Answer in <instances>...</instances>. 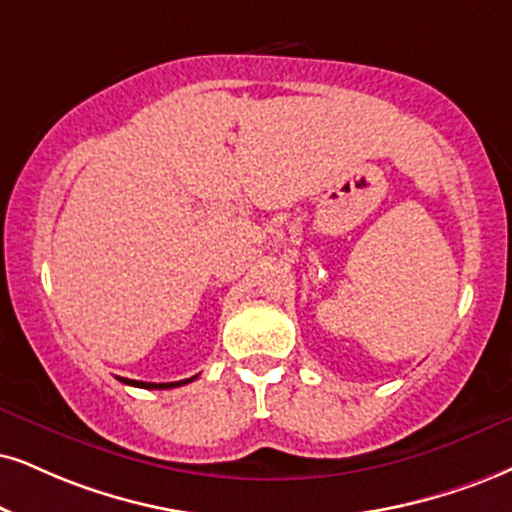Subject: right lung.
Segmentation results:
<instances>
[{
    "instance_id": "right-lung-1",
    "label": "right lung",
    "mask_w": 512,
    "mask_h": 512,
    "mask_svg": "<svg viewBox=\"0 0 512 512\" xmlns=\"http://www.w3.org/2000/svg\"><path fill=\"white\" fill-rule=\"evenodd\" d=\"M197 380V375L194 377H189V380H180V382H161V384H156V382H137V380H123L121 382H125V384H132V387H142V389H173V387H182V384H187V382H194Z\"/></svg>"
}]
</instances>
